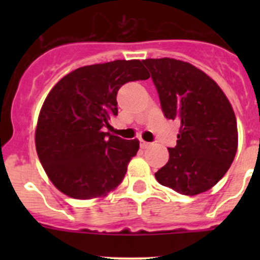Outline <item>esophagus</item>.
Here are the masks:
<instances>
[{
	"label": "esophagus",
	"mask_w": 260,
	"mask_h": 260,
	"mask_svg": "<svg viewBox=\"0 0 260 260\" xmlns=\"http://www.w3.org/2000/svg\"><path fill=\"white\" fill-rule=\"evenodd\" d=\"M151 146V143L149 142H146V141L141 140V148H147V147Z\"/></svg>",
	"instance_id": "34e87169"
}]
</instances>
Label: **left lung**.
<instances>
[{
    "label": "left lung",
    "mask_w": 260,
    "mask_h": 260,
    "mask_svg": "<svg viewBox=\"0 0 260 260\" xmlns=\"http://www.w3.org/2000/svg\"><path fill=\"white\" fill-rule=\"evenodd\" d=\"M167 119L180 122L177 145L154 174L182 195L210 190L222 179L238 149L237 118L220 86L193 65L162 57L146 59Z\"/></svg>",
    "instance_id": "1"
}]
</instances>
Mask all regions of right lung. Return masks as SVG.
Instances as JSON below:
<instances>
[{
    "label": "right lung",
    "mask_w": 260,
    "mask_h": 260,
    "mask_svg": "<svg viewBox=\"0 0 260 260\" xmlns=\"http://www.w3.org/2000/svg\"><path fill=\"white\" fill-rule=\"evenodd\" d=\"M148 78L140 60H115L79 68L51 89L39 115L35 143L46 175L62 193L88 200L122 182L140 141L103 131L118 115L120 86Z\"/></svg>",
    "instance_id": "1"
}]
</instances>
